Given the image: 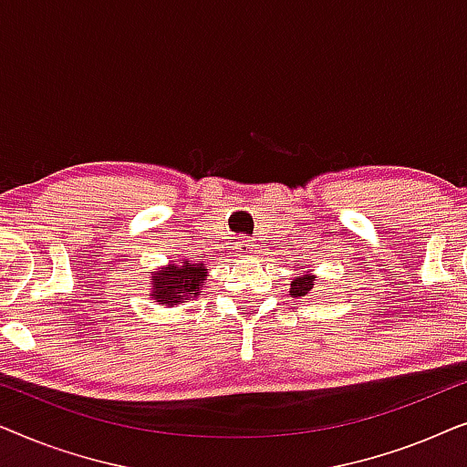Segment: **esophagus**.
Wrapping results in <instances>:
<instances>
[{
  "instance_id": "34e87169",
  "label": "esophagus",
  "mask_w": 467,
  "mask_h": 467,
  "mask_svg": "<svg viewBox=\"0 0 467 467\" xmlns=\"http://www.w3.org/2000/svg\"><path fill=\"white\" fill-rule=\"evenodd\" d=\"M253 248V240H240L238 242V251L244 254V253H248Z\"/></svg>"
}]
</instances>
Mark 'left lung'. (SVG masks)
Masks as SVG:
<instances>
[{"label": "left lung", "mask_w": 467, "mask_h": 467, "mask_svg": "<svg viewBox=\"0 0 467 467\" xmlns=\"http://www.w3.org/2000/svg\"><path fill=\"white\" fill-rule=\"evenodd\" d=\"M312 285H315V276L312 274H302V276H296V280H293L289 293L293 297H304L312 289Z\"/></svg>", "instance_id": "8db88e82"}]
</instances>
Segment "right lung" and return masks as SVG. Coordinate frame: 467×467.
Segmentation results:
<instances>
[{"label": "right lung", "instance_id": "right-lung-1", "mask_svg": "<svg viewBox=\"0 0 467 467\" xmlns=\"http://www.w3.org/2000/svg\"><path fill=\"white\" fill-rule=\"evenodd\" d=\"M206 280V265L189 264L182 259L181 264H170L152 272V299L163 306H176L189 297H197Z\"/></svg>", "mask_w": 467, "mask_h": 467}]
</instances>
